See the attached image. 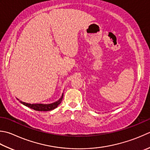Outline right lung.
<instances>
[{
	"label": "right lung",
	"instance_id": "add662e5",
	"mask_svg": "<svg viewBox=\"0 0 150 150\" xmlns=\"http://www.w3.org/2000/svg\"><path fill=\"white\" fill-rule=\"evenodd\" d=\"M63 95H64V93H62L61 98L58 99V101H55L54 103H50V104H42V103L30 104V103H25V102H23L21 101H19V102L21 103H22L23 105H24L25 106L28 107L29 108H32V109L35 110L49 111V110H52L54 109V108H57L58 105L61 103V102H62V99H63ZM17 99L19 100V99Z\"/></svg>",
	"mask_w": 150,
	"mask_h": 150
}]
</instances>
